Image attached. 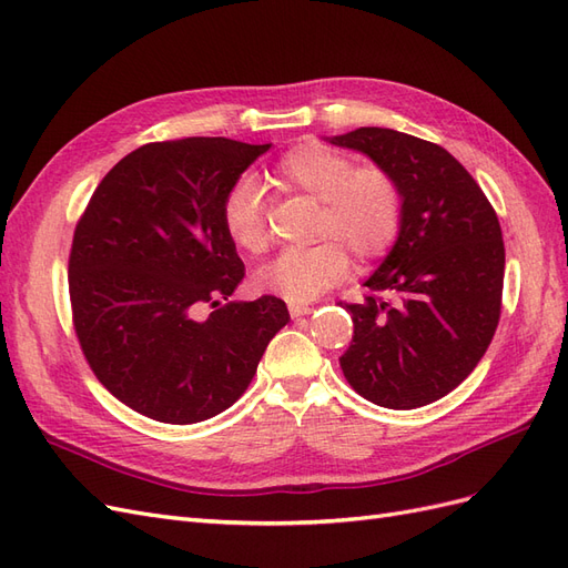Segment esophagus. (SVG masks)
<instances>
[{"instance_id": "34e87169", "label": "esophagus", "mask_w": 568, "mask_h": 568, "mask_svg": "<svg viewBox=\"0 0 568 568\" xmlns=\"http://www.w3.org/2000/svg\"><path fill=\"white\" fill-rule=\"evenodd\" d=\"M311 313H313V307H311V305H303V303H288V315L294 317V320L305 317V315H311Z\"/></svg>"}]
</instances>
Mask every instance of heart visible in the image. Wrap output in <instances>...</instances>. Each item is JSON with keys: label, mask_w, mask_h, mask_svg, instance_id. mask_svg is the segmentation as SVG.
<instances>
[{"label": "heart", "mask_w": 568, "mask_h": 568, "mask_svg": "<svg viewBox=\"0 0 568 568\" xmlns=\"http://www.w3.org/2000/svg\"><path fill=\"white\" fill-rule=\"evenodd\" d=\"M272 180L317 199L322 203L317 232L334 236L311 248H286L257 272V286L288 303L315 301L346 277L348 253L339 241L357 257H374L398 232L400 189L384 168H355L343 153L305 142L284 153ZM222 225L242 251L265 248V194L255 178H239L230 186L222 201Z\"/></svg>", "instance_id": "b5f03b06"}]
</instances>
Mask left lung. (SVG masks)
<instances>
[{
	"mask_svg": "<svg viewBox=\"0 0 568 568\" xmlns=\"http://www.w3.org/2000/svg\"><path fill=\"white\" fill-rule=\"evenodd\" d=\"M363 153L400 189L398 236L346 305L353 341L341 355L369 403L415 409L457 388L488 351L500 320L505 244L486 194L438 144L386 128L324 136Z\"/></svg>",
	"mask_w": 568,
	"mask_h": 568,
	"instance_id": "left-lung-1",
	"label": "left lung"
}]
</instances>
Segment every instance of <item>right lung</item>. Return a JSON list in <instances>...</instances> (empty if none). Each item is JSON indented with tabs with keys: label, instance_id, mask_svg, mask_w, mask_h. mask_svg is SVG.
<instances>
[{
	"label": "right lung",
	"instance_id": "right-lung-1",
	"mask_svg": "<svg viewBox=\"0 0 568 568\" xmlns=\"http://www.w3.org/2000/svg\"><path fill=\"white\" fill-rule=\"evenodd\" d=\"M270 146L225 136L144 144L111 168L78 222L68 288L82 353L149 419L196 424L225 412L291 320L282 298L230 301L244 263L222 201ZM205 302L216 311L199 318Z\"/></svg>",
	"mask_w": 568,
	"mask_h": 568
}]
</instances>
